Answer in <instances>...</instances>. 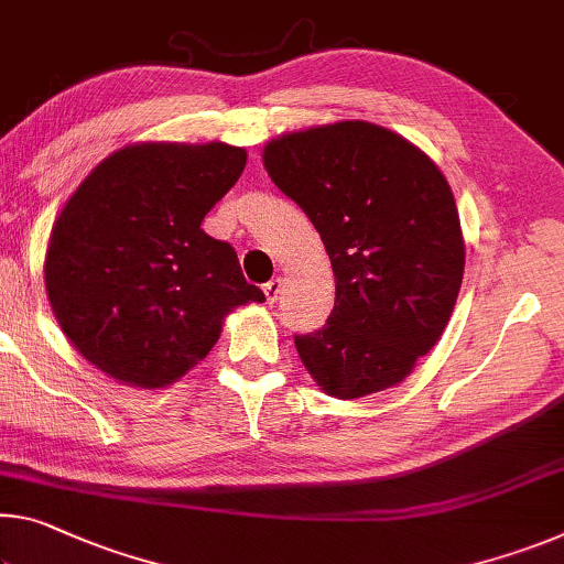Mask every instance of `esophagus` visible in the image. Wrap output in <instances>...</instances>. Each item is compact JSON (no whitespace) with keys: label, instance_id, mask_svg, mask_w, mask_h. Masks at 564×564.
<instances>
[{"label":"esophagus","instance_id":"obj_1","mask_svg":"<svg viewBox=\"0 0 564 564\" xmlns=\"http://www.w3.org/2000/svg\"><path fill=\"white\" fill-rule=\"evenodd\" d=\"M263 293H265V301L268 303H275L279 301V293H281V279H271L263 285Z\"/></svg>","mask_w":564,"mask_h":564}]
</instances>
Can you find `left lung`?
I'll use <instances>...</instances> for the list:
<instances>
[{
  "label": "left lung",
  "instance_id": "obj_1",
  "mask_svg": "<svg viewBox=\"0 0 564 564\" xmlns=\"http://www.w3.org/2000/svg\"><path fill=\"white\" fill-rule=\"evenodd\" d=\"M263 165L314 223L336 279L326 326L293 336L303 366L336 399L397 387L440 341L462 289L464 238L442 170L364 120L275 138Z\"/></svg>",
  "mask_w": 564,
  "mask_h": 564
}]
</instances>
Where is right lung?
Returning a JSON list of instances; mask_svg holds the SVG:
<instances>
[{
    "instance_id": "right-lung-1",
    "label": "right lung",
    "mask_w": 564,
    "mask_h": 564,
    "mask_svg": "<svg viewBox=\"0 0 564 564\" xmlns=\"http://www.w3.org/2000/svg\"><path fill=\"white\" fill-rule=\"evenodd\" d=\"M243 167L246 150L226 142H140L62 208L44 285L65 336L107 377L167 387L208 356L230 311L265 301L234 246L200 228Z\"/></svg>"
}]
</instances>
